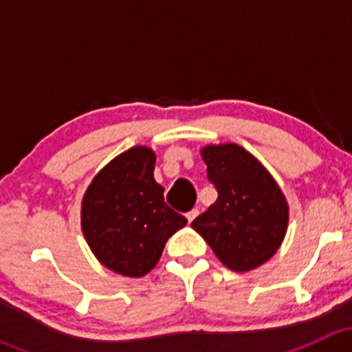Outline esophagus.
<instances>
[{"label":"esophagus","instance_id":"obj_1","mask_svg":"<svg viewBox=\"0 0 352 352\" xmlns=\"http://www.w3.org/2000/svg\"><path fill=\"white\" fill-rule=\"evenodd\" d=\"M197 214H199V211H197V209H192V211H189V212H187V214H186L187 221H189V223H192L194 219H196V216H197Z\"/></svg>","mask_w":352,"mask_h":352}]
</instances>
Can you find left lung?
Segmentation results:
<instances>
[{"label":"left lung","instance_id":"1","mask_svg":"<svg viewBox=\"0 0 352 352\" xmlns=\"http://www.w3.org/2000/svg\"><path fill=\"white\" fill-rule=\"evenodd\" d=\"M201 156L218 199L190 226L223 265L248 272L265 264L281 247L289 206L264 165L235 143L206 144Z\"/></svg>","mask_w":352,"mask_h":352}]
</instances>
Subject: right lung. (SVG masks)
Returning <instances> with one entry per match:
<instances>
[{
  "mask_svg": "<svg viewBox=\"0 0 352 352\" xmlns=\"http://www.w3.org/2000/svg\"><path fill=\"white\" fill-rule=\"evenodd\" d=\"M156 155L133 146L94 177L81 201V232L102 265L143 278L158 264L166 240L187 225L163 201L155 180Z\"/></svg>",
  "mask_w": 352,
  "mask_h": 352,
  "instance_id": "right-lung-1",
  "label": "right lung"
}]
</instances>
